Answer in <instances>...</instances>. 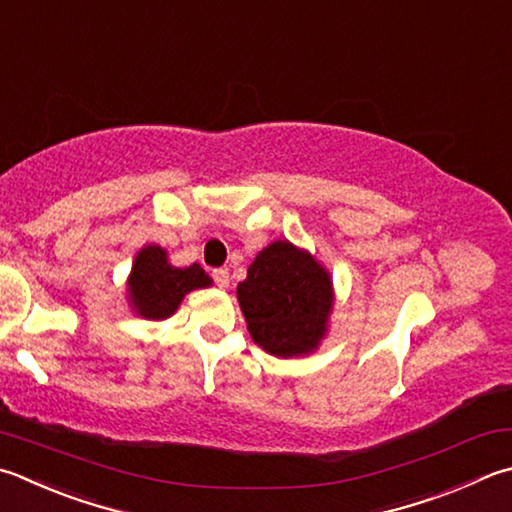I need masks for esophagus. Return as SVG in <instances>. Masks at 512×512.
<instances>
[{
	"label": "esophagus",
	"instance_id": "34e87169",
	"mask_svg": "<svg viewBox=\"0 0 512 512\" xmlns=\"http://www.w3.org/2000/svg\"><path fill=\"white\" fill-rule=\"evenodd\" d=\"M211 278H214V283H216L220 289H225V287L229 285V269H225V267L214 269V272H211Z\"/></svg>",
	"mask_w": 512,
	"mask_h": 512
}]
</instances>
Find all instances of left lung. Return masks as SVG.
<instances>
[{"label":"left lung","instance_id":"obj_1","mask_svg":"<svg viewBox=\"0 0 512 512\" xmlns=\"http://www.w3.org/2000/svg\"><path fill=\"white\" fill-rule=\"evenodd\" d=\"M238 303L252 339L276 356L312 352L332 310V281L316 260L287 240L256 256L238 283Z\"/></svg>","mask_w":512,"mask_h":512}]
</instances>
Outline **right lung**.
<instances>
[{"label":"right lung","instance_id":"obj_1","mask_svg":"<svg viewBox=\"0 0 512 512\" xmlns=\"http://www.w3.org/2000/svg\"><path fill=\"white\" fill-rule=\"evenodd\" d=\"M211 281L200 265L185 269L167 263L165 249L144 247L133 263L129 292L136 310L147 318H167L178 310L182 296L191 289L207 287Z\"/></svg>","mask_w":512,"mask_h":512}]
</instances>
